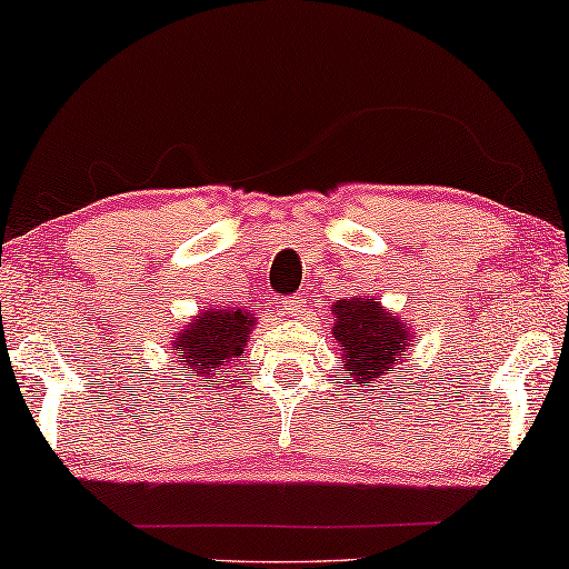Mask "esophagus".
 <instances>
[{"mask_svg":"<svg viewBox=\"0 0 569 569\" xmlns=\"http://www.w3.org/2000/svg\"><path fill=\"white\" fill-rule=\"evenodd\" d=\"M279 310H282L287 318H302V315L307 312V302L302 300V297H284L282 302H279Z\"/></svg>","mask_w":569,"mask_h":569,"instance_id":"obj_1","label":"esophagus"}]
</instances>
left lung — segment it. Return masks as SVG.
Returning <instances> with one entry per match:
<instances>
[{
  "label": "left lung",
  "mask_w": 569,
  "mask_h": 569,
  "mask_svg": "<svg viewBox=\"0 0 569 569\" xmlns=\"http://www.w3.org/2000/svg\"><path fill=\"white\" fill-rule=\"evenodd\" d=\"M332 338L350 372L352 386L380 383L390 370L403 366L418 335L403 315L372 297H350L332 305Z\"/></svg>",
  "instance_id": "left-lung-1"
}]
</instances>
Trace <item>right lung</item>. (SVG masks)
I'll return each mask as SVG.
<instances>
[{
	"label": "right lung",
	"mask_w": 569,
	"mask_h": 569,
	"mask_svg": "<svg viewBox=\"0 0 569 569\" xmlns=\"http://www.w3.org/2000/svg\"><path fill=\"white\" fill-rule=\"evenodd\" d=\"M254 325V312L244 307L201 310L171 338L173 362L197 380H207L209 390L223 388V380L234 372Z\"/></svg>",
	"instance_id": "1"
}]
</instances>
